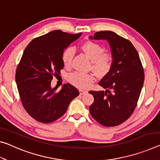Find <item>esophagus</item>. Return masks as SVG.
<instances>
[{
  "label": "esophagus",
  "mask_w": 160,
  "mask_h": 160,
  "mask_svg": "<svg viewBox=\"0 0 160 160\" xmlns=\"http://www.w3.org/2000/svg\"><path fill=\"white\" fill-rule=\"evenodd\" d=\"M79 92H80V95H84V94H85L86 92H87V91L85 90H82V89H80L79 90Z\"/></svg>",
  "instance_id": "esophagus-1"
}]
</instances>
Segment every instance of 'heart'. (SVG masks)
Here are the masks:
<instances>
[{
    "instance_id": "b5f03b06",
    "label": "heart",
    "mask_w": 160,
    "mask_h": 160,
    "mask_svg": "<svg viewBox=\"0 0 160 160\" xmlns=\"http://www.w3.org/2000/svg\"><path fill=\"white\" fill-rule=\"evenodd\" d=\"M81 49L92 62V70L96 74L104 76L112 68L113 56L110 53L105 52L102 45L93 41H87L81 46ZM75 50L72 48H68L62 54V60L65 66L70 67L72 63ZM70 82L80 88H87L91 85L95 77L92 74H85L75 72L69 75Z\"/></svg>"
}]
</instances>
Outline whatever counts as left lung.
<instances>
[{"instance_id": "left-lung-1", "label": "left lung", "mask_w": 160, "mask_h": 160, "mask_svg": "<svg viewBox=\"0 0 160 160\" xmlns=\"http://www.w3.org/2000/svg\"><path fill=\"white\" fill-rule=\"evenodd\" d=\"M89 38L107 40L114 60L98 83L105 90L89 92L94 97L90 112L101 125H118L132 114L142 88L144 74L139 54L130 41L112 31L97 32Z\"/></svg>"}]
</instances>
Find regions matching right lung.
<instances>
[{
  "label": "right lung",
  "instance_id": "obj_1",
  "mask_svg": "<svg viewBox=\"0 0 160 160\" xmlns=\"http://www.w3.org/2000/svg\"><path fill=\"white\" fill-rule=\"evenodd\" d=\"M82 33L53 30L32 40L18 65L16 82L27 112L37 121L50 123L64 115L79 91L70 83L60 90L51 87L53 76L64 67L62 54Z\"/></svg>",
  "mask_w": 160,
  "mask_h": 160
}]
</instances>
